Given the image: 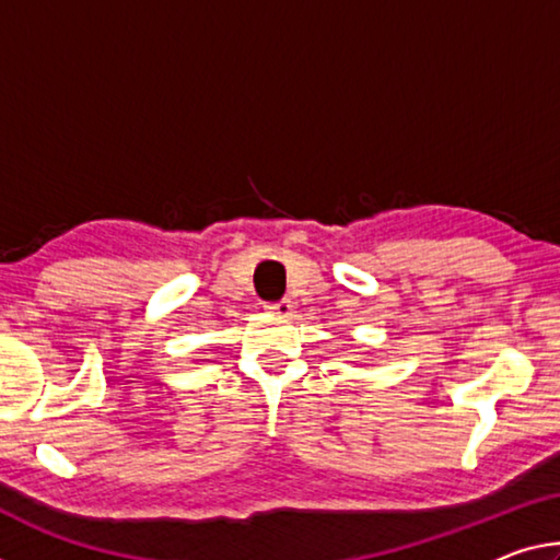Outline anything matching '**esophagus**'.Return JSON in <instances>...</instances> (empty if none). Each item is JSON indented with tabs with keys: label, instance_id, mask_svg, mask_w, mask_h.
<instances>
[{
	"label": "esophagus",
	"instance_id": "esophagus-1",
	"mask_svg": "<svg viewBox=\"0 0 560 560\" xmlns=\"http://www.w3.org/2000/svg\"><path fill=\"white\" fill-rule=\"evenodd\" d=\"M270 315H278V317H290L292 315V303L290 300H280V303H268L265 305Z\"/></svg>",
	"mask_w": 560,
	"mask_h": 560
}]
</instances>
